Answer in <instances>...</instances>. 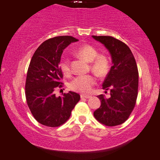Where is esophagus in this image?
Wrapping results in <instances>:
<instances>
[{
    "label": "esophagus",
    "instance_id": "1",
    "mask_svg": "<svg viewBox=\"0 0 160 160\" xmlns=\"http://www.w3.org/2000/svg\"><path fill=\"white\" fill-rule=\"evenodd\" d=\"M80 98L82 99L83 98H86V99H88V98H91V96L90 95H80Z\"/></svg>",
    "mask_w": 160,
    "mask_h": 160
}]
</instances>
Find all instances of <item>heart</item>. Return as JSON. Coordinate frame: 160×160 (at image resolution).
<instances>
[{
    "instance_id": "heart-1",
    "label": "heart",
    "mask_w": 160,
    "mask_h": 160,
    "mask_svg": "<svg viewBox=\"0 0 160 160\" xmlns=\"http://www.w3.org/2000/svg\"><path fill=\"white\" fill-rule=\"evenodd\" d=\"M74 53L76 56L89 62L90 68L95 75L99 77H105L111 69V60L105 54H98V51L94 46L89 44H84L78 47ZM61 70L65 75L71 74L70 62L68 57L63 56L59 62ZM96 80L91 75H80L74 78L69 84L72 90L86 94L90 92L94 86Z\"/></svg>"
}]
</instances>
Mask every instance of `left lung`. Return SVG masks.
Wrapping results in <instances>:
<instances>
[{"label":"left lung","mask_w":160,"mask_h":160,"mask_svg":"<svg viewBox=\"0 0 160 160\" xmlns=\"http://www.w3.org/2000/svg\"><path fill=\"white\" fill-rule=\"evenodd\" d=\"M110 52L111 70L103 83V89L110 90L111 96L98 95L101 105L93 113L102 124L115 126L124 123L134 108L138 95L139 72L131 49L123 42L111 36H92Z\"/></svg>","instance_id":"1"}]
</instances>
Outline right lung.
<instances>
[{
    "label": "right lung",
    "mask_w": 160,
    "mask_h": 160,
    "mask_svg": "<svg viewBox=\"0 0 160 160\" xmlns=\"http://www.w3.org/2000/svg\"><path fill=\"white\" fill-rule=\"evenodd\" d=\"M78 41L71 36L51 38L38 47L31 59L26 80V99L33 116L42 125H62L80 101V95L74 92L59 97L54 94L57 88L63 86V75L59 65L63 50Z\"/></svg>",
    "instance_id": "1"
}]
</instances>
